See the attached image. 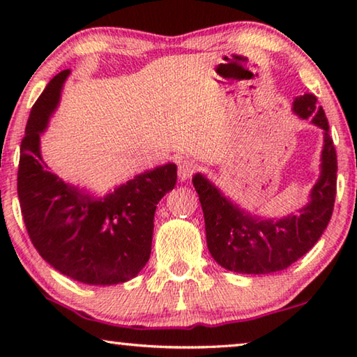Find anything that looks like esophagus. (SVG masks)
<instances>
[{
	"mask_svg": "<svg viewBox=\"0 0 357 357\" xmlns=\"http://www.w3.org/2000/svg\"><path fill=\"white\" fill-rule=\"evenodd\" d=\"M198 170V164L195 160H183L179 162L178 167V176L181 181H187L193 176V173Z\"/></svg>",
	"mask_w": 357,
	"mask_h": 357,
	"instance_id": "34e87169",
	"label": "esophagus"
}]
</instances>
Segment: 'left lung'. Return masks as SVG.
I'll return each mask as SVG.
<instances>
[{"instance_id":"left-lung-1","label":"left lung","mask_w":357,"mask_h":357,"mask_svg":"<svg viewBox=\"0 0 357 357\" xmlns=\"http://www.w3.org/2000/svg\"><path fill=\"white\" fill-rule=\"evenodd\" d=\"M317 96L307 93L293 102V110L324 130L321 176L310 193V203L299 215L282 220H258L228 202L200 173L193 185L200 197L211 255L222 268L239 274H269L287 269L305 255L331 220L337 192V153L324 110Z\"/></svg>"}]
</instances>
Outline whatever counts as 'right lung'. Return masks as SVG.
<instances>
[{"mask_svg": "<svg viewBox=\"0 0 357 357\" xmlns=\"http://www.w3.org/2000/svg\"><path fill=\"white\" fill-rule=\"evenodd\" d=\"M69 70L47 84L29 113L20 144L17 192L28 236L59 273L89 285L123 283L151 255L157 203L176 184V165L138 174L104 200H91L48 172L39 134L55 112Z\"/></svg>", "mask_w": 357, "mask_h": 357, "instance_id": "add662e5", "label": "right lung"}]
</instances>
